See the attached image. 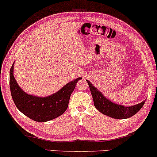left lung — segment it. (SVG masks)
<instances>
[{"label":"left lung","instance_id":"left-lung-1","mask_svg":"<svg viewBox=\"0 0 157 157\" xmlns=\"http://www.w3.org/2000/svg\"><path fill=\"white\" fill-rule=\"evenodd\" d=\"M87 82L92 94L94 104L98 111L104 115L115 119H125L136 114L145 103L146 100L135 106H125L122 105L114 104L103 95L89 80Z\"/></svg>","mask_w":157,"mask_h":157}]
</instances>
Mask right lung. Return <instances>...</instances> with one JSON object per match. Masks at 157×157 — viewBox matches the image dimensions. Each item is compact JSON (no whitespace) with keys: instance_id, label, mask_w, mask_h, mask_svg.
<instances>
[{"instance_id":"add662e5","label":"right lung","mask_w":157,"mask_h":157,"mask_svg":"<svg viewBox=\"0 0 157 157\" xmlns=\"http://www.w3.org/2000/svg\"><path fill=\"white\" fill-rule=\"evenodd\" d=\"M14 63L10 71V88L12 98L17 108L25 116L36 122H46L61 116L66 111L71 95L78 78L67 83L57 92L46 97L25 93L16 82L13 75Z\"/></svg>"}]
</instances>
